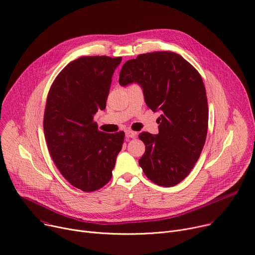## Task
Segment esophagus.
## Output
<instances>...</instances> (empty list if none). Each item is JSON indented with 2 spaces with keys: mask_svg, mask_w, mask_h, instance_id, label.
<instances>
[{
  "mask_svg": "<svg viewBox=\"0 0 255 255\" xmlns=\"http://www.w3.org/2000/svg\"><path fill=\"white\" fill-rule=\"evenodd\" d=\"M125 134H126V136L129 137V138H134V137L136 136V132H134V131H132V130H126V131H125Z\"/></svg>",
  "mask_w": 255,
  "mask_h": 255,
  "instance_id": "34e87169",
  "label": "esophagus"
}]
</instances>
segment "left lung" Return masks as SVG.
Listing matches in <instances>:
<instances>
[{"label":"left lung","mask_w":255,"mask_h":255,"mask_svg":"<svg viewBox=\"0 0 255 255\" xmlns=\"http://www.w3.org/2000/svg\"><path fill=\"white\" fill-rule=\"evenodd\" d=\"M119 83L139 85L147 107L160 113L158 134H139L145 152L138 163L153 183L175 186L191 172L205 142L208 107L201 76L180 55L154 52L127 61Z\"/></svg>","instance_id":"left-lung-1"}]
</instances>
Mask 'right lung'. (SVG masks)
<instances>
[{"label": "right lung", "instance_id": "add662e5", "mask_svg": "<svg viewBox=\"0 0 255 255\" xmlns=\"http://www.w3.org/2000/svg\"><path fill=\"white\" fill-rule=\"evenodd\" d=\"M121 57H81L55 79L45 105L43 131L51 156L74 187L95 191L111 180L124 132L98 130L94 116L106 109L112 77Z\"/></svg>", "mask_w": 255, "mask_h": 255}]
</instances>
